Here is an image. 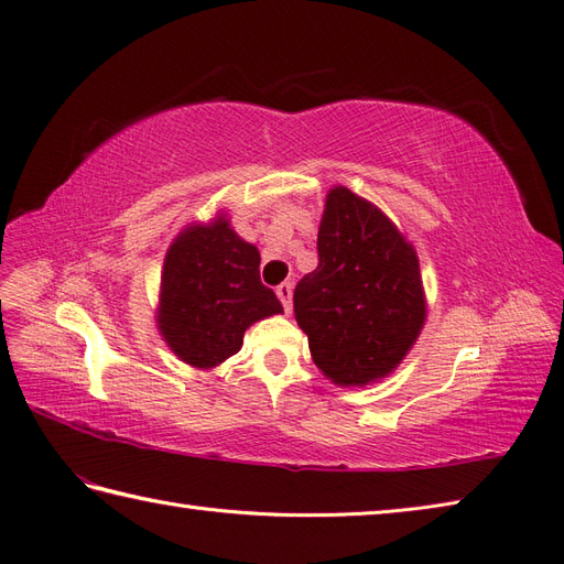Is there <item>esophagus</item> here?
Returning a JSON list of instances; mask_svg holds the SVG:
<instances>
[{
  "label": "esophagus",
  "mask_w": 564,
  "mask_h": 564,
  "mask_svg": "<svg viewBox=\"0 0 564 564\" xmlns=\"http://www.w3.org/2000/svg\"><path fill=\"white\" fill-rule=\"evenodd\" d=\"M276 295H279V300L283 302V308H285V314H290L293 312V283H288V281H283L279 288H276Z\"/></svg>",
  "instance_id": "34e87169"
}]
</instances>
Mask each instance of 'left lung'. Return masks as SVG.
I'll use <instances>...</instances> for the list:
<instances>
[{
  "mask_svg": "<svg viewBox=\"0 0 564 564\" xmlns=\"http://www.w3.org/2000/svg\"><path fill=\"white\" fill-rule=\"evenodd\" d=\"M316 368L337 387L389 377L426 321L414 246L368 198L347 187L325 196L318 267L293 295Z\"/></svg>",
  "mask_w": 564,
  "mask_h": 564,
  "instance_id": "obj_1",
  "label": "left lung"
}]
</instances>
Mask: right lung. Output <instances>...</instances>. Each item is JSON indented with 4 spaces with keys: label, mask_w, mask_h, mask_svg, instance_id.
Here are the masks:
<instances>
[{
    "label": "right lung",
    "mask_w": 564,
    "mask_h": 564,
    "mask_svg": "<svg viewBox=\"0 0 564 564\" xmlns=\"http://www.w3.org/2000/svg\"><path fill=\"white\" fill-rule=\"evenodd\" d=\"M274 314L283 306L260 281V250L231 229L227 213L175 236L163 260L156 328L180 360L198 370L220 366L252 323Z\"/></svg>",
    "instance_id": "obj_1"
}]
</instances>
